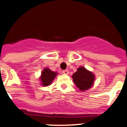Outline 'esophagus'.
Instances as JSON below:
<instances>
[{"mask_svg": "<svg viewBox=\"0 0 127 127\" xmlns=\"http://www.w3.org/2000/svg\"><path fill=\"white\" fill-rule=\"evenodd\" d=\"M62 73H64V74H65V75H68V74H69V71H68V70H64V71H62Z\"/></svg>", "mask_w": 127, "mask_h": 127, "instance_id": "1", "label": "esophagus"}]
</instances>
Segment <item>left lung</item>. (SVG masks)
I'll use <instances>...</instances> for the list:
<instances>
[{
  "label": "left lung",
  "mask_w": 127,
  "mask_h": 127,
  "mask_svg": "<svg viewBox=\"0 0 127 127\" xmlns=\"http://www.w3.org/2000/svg\"><path fill=\"white\" fill-rule=\"evenodd\" d=\"M72 78L76 86L80 91L84 92L91 88L94 85L95 75L84 67H80L73 74Z\"/></svg>",
  "instance_id": "1"
}]
</instances>
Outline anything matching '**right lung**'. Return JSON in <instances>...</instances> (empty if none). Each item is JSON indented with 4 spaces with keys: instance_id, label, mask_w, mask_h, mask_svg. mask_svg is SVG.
Segmentation results:
<instances>
[{
    "instance_id": "add662e5",
    "label": "right lung",
    "mask_w": 127,
    "mask_h": 127,
    "mask_svg": "<svg viewBox=\"0 0 127 127\" xmlns=\"http://www.w3.org/2000/svg\"><path fill=\"white\" fill-rule=\"evenodd\" d=\"M57 75V73L51 71L49 68H45L42 71L40 78H39L41 82V85L43 86H48L51 84L52 82L53 81Z\"/></svg>"
}]
</instances>
